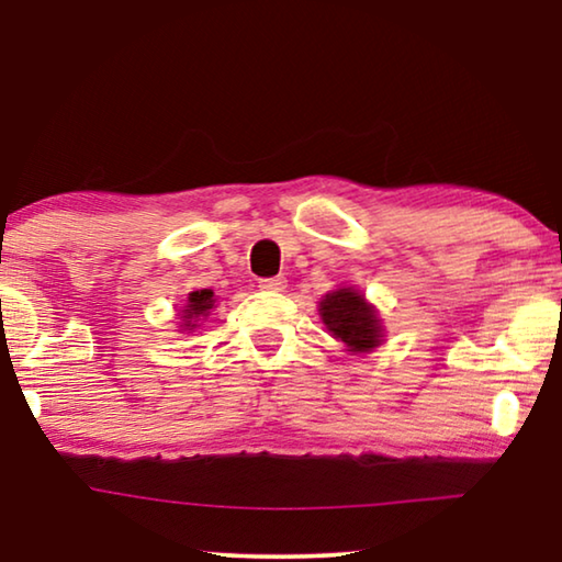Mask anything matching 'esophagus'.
Masks as SVG:
<instances>
[{
  "instance_id": "esophagus-1",
  "label": "esophagus",
  "mask_w": 562,
  "mask_h": 562,
  "mask_svg": "<svg viewBox=\"0 0 562 562\" xmlns=\"http://www.w3.org/2000/svg\"><path fill=\"white\" fill-rule=\"evenodd\" d=\"M258 286L263 291H283V289H286V279H283V276H273V279H260Z\"/></svg>"
}]
</instances>
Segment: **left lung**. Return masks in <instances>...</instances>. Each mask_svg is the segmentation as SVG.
<instances>
[{
    "label": "left lung",
    "instance_id": "1",
    "mask_svg": "<svg viewBox=\"0 0 562 562\" xmlns=\"http://www.w3.org/2000/svg\"><path fill=\"white\" fill-rule=\"evenodd\" d=\"M319 314L329 333L350 350H371L381 342V327L373 306L358 291L340 289L319 302Z\"/></svg>",
    "mask_w": 562,
    "mask_h": 562
}]
</instances>
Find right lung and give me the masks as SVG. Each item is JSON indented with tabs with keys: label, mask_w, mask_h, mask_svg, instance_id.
<instances>
[{
	"label": "right lung",
	"mask_w": 562,
	"mask_h": 562,
	"mask_svg": "<svg viewBox=\"0 0 562 562\" xmlns=\"http://www.w3.org/2000/svg\"><path fill=\"white\" fill-rule=\"evenodd\" d=\"M212 306H214V294L210 289L191 291L189 304L183 306V322H187V327H196V325H191V319L206 317V312H210Z\"/></svg>",
	"instance_id": "obj_1"
}]
</instances>
